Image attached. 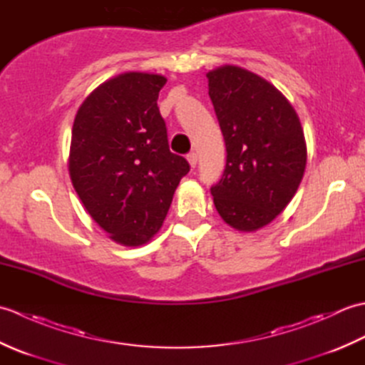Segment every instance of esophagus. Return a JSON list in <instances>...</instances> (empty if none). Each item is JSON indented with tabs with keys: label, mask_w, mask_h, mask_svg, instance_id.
<instances>
[{
	"label": "esophagus",
	"mask_w": 365,
	"mask_h": 365,
	"mask_svg": "<svg viewBox=\"0 0 365 365\" xmlns=\"http://www.w3.org/2000/svg\"><path fill=\"white\" fill-rule=\"evenodd\" d=\"M187 160H188V163H190V166H191V168H196V165H197V155H196L195 152L188 153V155H187Z\"/></svg>",
	"instance_id": "obj_1"
}]
</instances>
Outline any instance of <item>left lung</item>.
Returning a JSON list of instances; mask_svg holds the SVG:
<instances>
[{"instance_id": "1", "label": "left lung", "mask_w": 365, "mask_h": 365, "mask_svg": "<svg viewBox=\"0 0 365 365\" xmlns=\"http://www.w3.org/2000/svg\"><path fill=\"white\" fill-rule=\"evenodd\" d=\"M207 78L227 150L213 202L230 227L255 232L284 212L299 187L304 131L289 100L262 76L226 64Z\"/></svg>"}]
</instances>
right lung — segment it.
Instances as JSON below:
<instances>
[{
	"mask_svg": "<svg viewBox=\"0 0 365 365\" xmlns=\"http://www.w3.org/2000/svg\"><path fill=\"white\" fill-rule=\"evenodd\" d=\"M166 78L125 72L100 84L76 111L68 174L100 227L122 246H143L161 229L190 165L168 145L157 100Z\"/></svg>",
	"mask_w": 365,
	"mask_h": 365,
	"instance_id": "right-lung-1",
	"label": "right lung"
}]
</instances>
